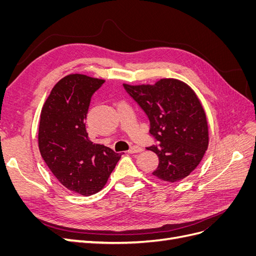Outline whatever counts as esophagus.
Listing matches in <instances>:
<instances>
[{
	"instance_id": "34e87169",
	"label": "esophagus",
	"mask_w": 256,
	"mask_h": 256,
	"mask_svg": "<svg viewBox=\"0 0 256 256\" xmlns=\"http://www.w3.org/2000/svg\"><path fill=\"white\" fill-rule=\"evenodd\" d=\"M143 152L142 147L136 146V145L131 146L130 148H129V150H128V152H130V154H136V152Z\"/></svg>"
}]
</instances>
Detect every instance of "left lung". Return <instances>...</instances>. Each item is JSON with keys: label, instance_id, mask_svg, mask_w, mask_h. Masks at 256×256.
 <instances>
[{"label": "left lung", "instance_id": "obj_1", "mask_svg": "<svg viewBox=\"0 0 256 256\" xmlns=\"http://www.w3.org/2000/svg\"><path fill=\"white\" fill-rule=\"evenodd\" d=\"M122 86L147 115L150 134L158 142L147 147L159 158L152 175L168 182L184 180L198 166L208 146L206 115L196 92L175 79Z\"/></svg>", "mask_w": 256, "mask_h": 256}]
</instances>
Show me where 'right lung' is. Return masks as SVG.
<instances>
[{
  "instance_id": "1",
  "label": "right lung",
  "mask_w": 256,
  "mask_h": 256,
  "mask_svg": "<svg viewBox=\"0 0 256 256\" xmlns=\"http://www.w3.org/2000/svg\"><path fill=\"white\" fill-rule=\"evenodd\" d=\"M104 83L69 74L52 88L40 114L38 145L42 159L64 187L82 196L102 189L122 156L90 141L85 128L92 96Z\"/></svg>"
}]
</instances>
